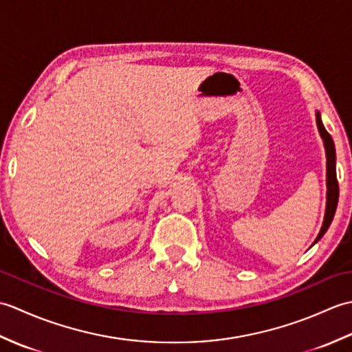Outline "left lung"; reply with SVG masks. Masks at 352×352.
Masks as SVG:
<instances>
[{"mask_svg":"<svg viewBox=\"0 0 352 352\" xmlns=\"http://www.w3.org/2000/svg\"><path fill=\"white\" fill-rule=\"evenodd\" d=\"M316 124H318V130H319L320 138H322V140H324V146H325V153H327V207H325V216H324L322 227H320L316 241L313 243H316L319 239L325 234L328 227H330V223H331V221L334 218V213H336V207H338V201H339V183H338V178H336L334 142L330 136V133L325 130L322 121H320L319 111H316Z\"/></svg>","mask_w":352,"mask_h":352,"instance_id":"obj_1","label":"left lung"}]
</instances>
